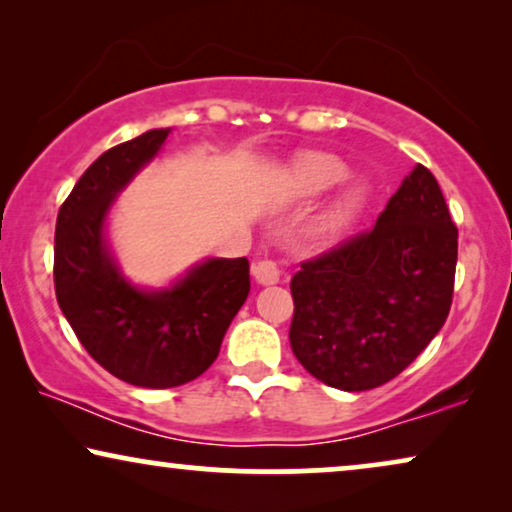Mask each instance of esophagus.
Returning <instances> with one entry per match:
<instances>
[{"instance_id":"esophagus-1","label":"esophagus","mask_w":512,"mask_h":512,"mask_svg":"<svg viewBox=\"0 0 512 512\" xmlns=\"http://www.w3.org/2000/svg\"><path fill=\"white\" fill-rule=\"evenodd\" d=\"M251 275H254V279L261 286H272V284L279 282V275H282V272H279L277 263L261 261V263H256L254 268H251Z\"/></svg>"}]
</instances>
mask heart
<instances>
[{"label":"heart","instance_id":"b5f03b06","mask_svg":"<svg viewBox=\"0 0 512 512\" xmlns=\"http://www.w3.org/2000/svg\"><path fill=\"white\" fill-rule=\"evenodd\" d=\"M345 177H347V165L342 163L338 156H333V153L310 151V153H303V156L291 165L289 193L291 198L296 200H307V198H314V195L326 193L328 188L340 184ZM361 200H363V188L359 184L347 186L345 191L338 195V200L326 209L321 226H324V230L340 228L342 223H347L349 216L356 212V207L361 205Z\"/></svg>","mask_w":512,"mask_h":512}]
</instances>
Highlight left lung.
I'll return each mask as SVG.
<instances>
[{
    "label": "left lung",
    "instance_id": "obj_1",
    "mask_svg": "<svg viewBox=\"0 0 512 512\" xmlns=\"http://www.w3.org/2000/svg\"><path fill=\"white\" fill-rule=\"evenodd\" d=\"M454 268L457 226L436 177L415 165L373 228L293 275V354L342 391L394 380L443 328Z\"/></svg>",
    "mask_w": 512,
    "mask_h": 512
}]
</instances>
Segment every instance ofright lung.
I'll return each instance as SVG.
<instances>
[{
  "label": "right lung",
  "instance_id": "1",
  "mask_svg": "<svg viewBox=\"0 0 512 512\" xmlns=\"http://www.w3.org/2000/svg\"><path fill=\"white\" fill-rule=\"evenodd\" d=\"M170 132L149 130L104 151L76 181L55 223L62 314L102 368L146 389L179 387L205 373L251 289L247 258H207L163 289L137 286L118 265L109 212Z\"/></svg>",
  "mask_w": 512,
  "mask_h": 512
}]
</instances>
